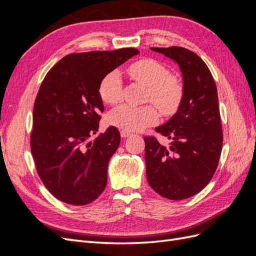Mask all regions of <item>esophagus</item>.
<instances>
[{"instance_id":"1","label":"esophagus","mask_w":256,"mask_h":256,"mask_svg":"<svg viewBox=\"0 0 256 256\" xmlns=\"http://www.w3.org/2000/svg\"><path fill=\"white\" fill-rule=\"evenodd\" d=\"M129 136H131V132H129V131L120 130V136H122V138H128Z\"/></svg>"}]
</instances>
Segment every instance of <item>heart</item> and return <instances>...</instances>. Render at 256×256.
I'll return each instance as SVG.
<instances>
[{
    "label": "heart",
    "mask_w": 256,
    "mask_h": 256,
    "mask_svg": "<svg viewBox=\"0 0 256 256\" xmlns=\"http://www.w3.org/2000/svg\"><path fill=\"white\" fill-rule=\"evenodd\" d=\"M128 74L134 80L146 86L145 102L154 104L166 116L178 110L184 94V83L180 76L170 74L164 64L154 58H141L128 67ZM98 92L102 102L108 104L120 102L122 86L120 74L113 72L106 74L99 83ZM120 106L108 115V122L129 132L142 130L158 122L159 113L156 106Z\"/></svg>",
    "instance_id": "b5f03b06"
}]
</instances>
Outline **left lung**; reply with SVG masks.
<instances>
[{
  "label": "left lung",
  "instance_id": "8db88e82",
  "mask_svg": "<svg viewBox=\"0 0 256 256\" xmlns=\"http://www.w3.org/2000/svg\"><path fill=\"white\" fill-rule=\"evenodd\" d=\"M152 50L180 65L184 94L173 118L156 128L168 138V146L154 136H144L146 177L158 194L180 200L204 189L218 166L223 143L218 92L210 70L194 52L182 47Z\"/></svg>",
  "mask_w": 256,
  "mask_h": 256
}]
</instances>
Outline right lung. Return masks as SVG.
Here are the masks:
<instances>
[{"instance_id":"obj_1","label":"right lung","mask_w":256,"mask_h":256,"mask_svg":"<svg viewBox=\"0 0 256 256\" xmlns=\"http://www.w3.org/2000/svg\"><path fill=\"white\" fill-rule=\"evenodd\" d=\"M138 53L134 48L72 53L46 74L33 110L30 152L44 187L62 202L86 205L106 188L108 164L120 134L111 126L94 143L104 108V76Z\"/></svg>"}]
</instances>
